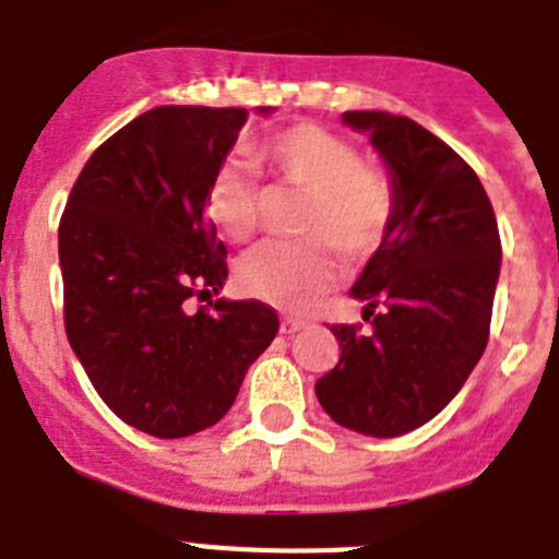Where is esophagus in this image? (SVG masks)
Masks as SVG:
<instances>
[{"mask_svg":"<svg viewBox=\"0 0 559 559\" xmlns=\"http://www.w3.org/2000/svg\"><path fill=\"white\" fill-rule=\"evenodd\" d=\"M305 319H294V316H283V319H280V333H285V335H290V333H299V330L305 328Z\"/></svg>","mask_w":559,"mask_h":559,"instance_id":"obj_1","label":"esophagus"}]
</instances>
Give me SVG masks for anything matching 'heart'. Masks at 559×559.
<instances>
[{
  "label": "heart",
  "instance_id": "1",
  "mask_svg": "<svg viewBox=\"0 0 559 559\" xmlns=\"http://www.w3.org/2000/svg\"><path fill=\"white\" fill-rule=\"evenodd\" d=\"M260 170L305 192L299 235L269 240L237 263V285L260 302L305 310L333 288L338 276L333 249L349 260L374 254L397 215V190L386 170L364 162L353 142L328 128L296 122L249 147ZM260 185L243 162H224L206 187V212L231 240H246L260 224Z\"/></svg>",
  "mask_w": 559,
  "mask_h": 559
}]
</instances>
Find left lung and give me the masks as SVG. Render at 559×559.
Listing matches in <instances>:
<instances>
[{"instance_id":"left-lung-1","label":"left lung","mask_w":559,"mask_h":559,"mask_svg":"<svg viewBox=\"0 0 559 559\" xmlns=\"http://www.w3.org/2000/svg\"><path fill=\"white\" fill-rule=\"evenodd\" d=\"M369 131L397 190V215L367 263L355 299L360 324H333L341 358L316 397L344 428L400 437L456 397L490 338L501 269L496 212L473 167L419 122L389 111H344Z\"/></svg>"}]
</instances>
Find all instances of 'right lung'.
I'll return each instance as SVG.
<instances>
[{
	"label": "right lung",
	"mask_w": 559,
	"mask_h": 559,
	"mask_svg": "<svg viewBox=\"0 0 559 559\" xmlns=\"http://www.w3.org/2000/svg\"><path fill=\"white\" fill-rule=\"evenodd\" d=\"M246 120V108L140 114L88 156L61 215L69 344L103 403L151 437L215 426L280 328L257 299L190 310L229 274L206 187Z\"/></svg>",
	"instance_id": "obj_1"
}]
</instances>
